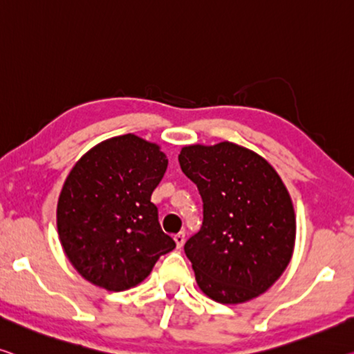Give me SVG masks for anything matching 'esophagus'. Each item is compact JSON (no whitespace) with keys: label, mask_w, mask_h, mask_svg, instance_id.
Listing matches in <instances>:
<instances>
[{"label":"esophagus","mask_w":354,"mask_h":354,"mask_svg":"<svg viewBox=\"0 0 354 354\" xmlns=\"http://www.w3.org/2000/svg\"><path fill=\"white\" fill-rule=\"evenodd\" d=\"M174 241H176L177 248H182L183 243H185V234L183 232L176 234V236H174Z\"/></svg>","instance_id":"esophagus-1"}]
</instances>
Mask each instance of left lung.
Returning <instances> with one entry per match:
<instances>
[{"label":"left lung","mask_w":354,"mask_h":354,"mask_svg":"<svg viewBox=\"0 0 354 354\" xmlns=\"http://www.w3.org/2000/svg\"><path fill=\"white\" fill-rule=\"evenodd\" d=\"M178 162L204 203L203 226L185 243L201 291L220 304L263 295L295 252L296 215L283 180L263 156L227 140L185 145Z\"/></svg>","instance_id":"left-lung-1"}]
</instances>
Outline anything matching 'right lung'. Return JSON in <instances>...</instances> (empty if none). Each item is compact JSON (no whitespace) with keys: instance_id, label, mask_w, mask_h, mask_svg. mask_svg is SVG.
<instances>
[{"instance_id":"right-lung-1","label":"right lung","mask_w":354,"mask_h":354,"mask_svg":"<svg viewBox=\"0 0 354 354\" xmlns=\"http://www.w3.org/2000/svg\"><path fill=\"white\" fill-rule=\"evenodd\" d=\"M166 169L161 147L136 134L102 140L75 162L58 196L57 227L64 254L86 281L129 290L176 248L150 203Z\"/></svg>"}]
</instances>
